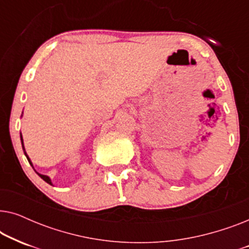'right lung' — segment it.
Returning <instances> with one entry per match:
<instances>
[{
	"label": "right lung",
	"instance_id": "right-lung-1",
	"mask_svg": "<svg viewBox=\"0 0 249 249\" xmlns=\"http://www.w3.org/2000/svg\"><path fill=\"white\" fill-rule=\"evenodd\" d=\"M21 142H22V137H21ZM25 154H26V153H25ZM26 156H27V154H26ZM27 159H28V161H29V163H30V160H29L28 156H27ZM30 164H32V163H30ZM38 175H39V173H38ZM39 177H40V178H42V179L44 180V181H46L47 183H50V185H52V182H51V179H50L49 177H47V176L39 175Z\"/></svg>",
	"mask_w": 249,
	"mask_h": 249
}]
</instances>
